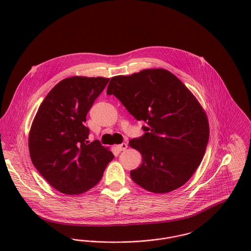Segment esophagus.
Wrapping results in <instances>:
<instances>
[{
  "label": "esophagus",
  "instance_id": "34e87169",
  "mask_svg": "<svg viewBox=\"0 0 251 251\" xmlns=\"http://www.w3.org/2000/svg\"><path fill=\"white\" fill-rule=\"evenodd\" d=\"M116 148H117L118 151H125L127 148V145L126 143L120 144V145H117Z\"/></svg>",
  "mask_w": 251,
  "mask_h": 251
}]
</instances>
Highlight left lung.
I'll return each mask as SVG.
<instances>
[{
    "label": "left lung",
    "instance_id": "obj_1",
    "mask_svg": "<svg viewBox=\"0 0 251 251\" xmlns=\"http://www.w3.org/2000/svg\"><path fill=\"white\" fill-rule=\"evenodd\" d=\"M107 94L148 125L142 137L129 141L142 154L140 167L130 171L133 181L159 194L183 185L199 167L210 136L206 112L193 94L164 69L114 76Z\"/></svg>",
    "mask_w": 251,
    "mask_h": 251
}]
</instances>
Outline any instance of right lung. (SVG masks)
Returning <instances> with one entry per match:
<instances>
[{"label":"right lung","mask_w":251,"mask_h":251,"mask_svg":"<svg viewBox=\"0 0 251 251\" xmlns=\"http://www.w3.org/2000/svg\"><path fill=\"white\" fill-rule=\"evenodd\" d=\"M109 78L72 76L45 97L29 132L33 164L55 189L78 195L97 185L114 154L96 140L87 141L86 116Z\"/></svg>","instance_id":"obj_1"}]
</instances>
